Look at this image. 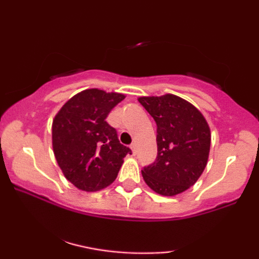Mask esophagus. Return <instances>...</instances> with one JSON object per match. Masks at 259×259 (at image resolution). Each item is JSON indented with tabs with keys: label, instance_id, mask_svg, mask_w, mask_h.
<instances>
[{
	"label": "esophagus",
	"instance_id": "34e87169",
	"mask_svg": "<svg viewBox=\"0 0 259 259\" xmlns=\"http://www.w3.org/2000/svg\"><path fill=\"white\" fill-rule=\"evenodd\" d=\"M131 151H132V154L133 155H136V153H137V148H136V145H131Z\"/></svg>",
	"mask_w": 259,
	"mask_h": 259
}]
</instances>
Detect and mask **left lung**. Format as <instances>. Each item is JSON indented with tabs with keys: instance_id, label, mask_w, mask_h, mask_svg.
Returning a JSON list of instances; mask_svg holds the SVG:
<instances>
[{
	"instance_id": "obj_1",
	"label": "left lung",
	"mask_w": 259,
	"mask_h": 259,
	"mask_svg": "<svg viewBox=\"0 0 259 259\" xmlns=\"http://www.w3.org/2000/svg\"><path fill=\"white\" fill-rule=\"evenodd\" d=\"M138 100L158 127L157 160L141 171L145 183L160 196L185 192L207 165L211 131L206 119L196 106L175 94Z\"/></svg>"
}]
</instances>
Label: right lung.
Segmentation results:
<instances>
[{
  "instance_id": "add662e5",
  "label": "right lung",
  "mask_w": 259,
  "mask_h": 259,
  "mask_svg": "<svg viewBox=\"0 0 259 259\" xmlns=\"http://www.w3.org/2000/svg\"><path fill=\"white\" fill-rule=\"evenodd\" d=\"M125 94L90 88L69 99L52 125L53 152L65 178L86 192L114 182L123 158L131 153L106 121Z\"/></svg>"
}]
</instances>
